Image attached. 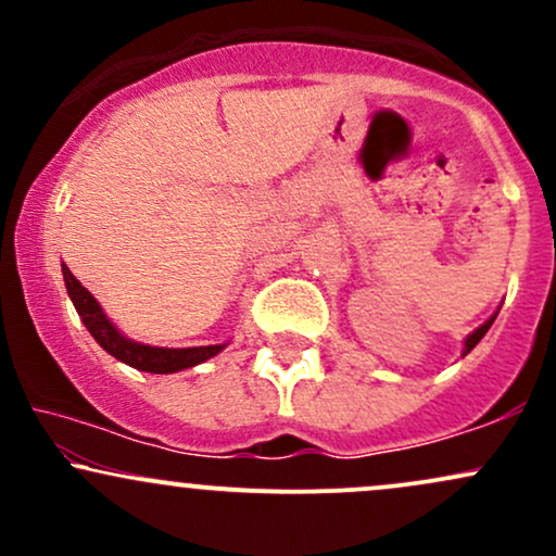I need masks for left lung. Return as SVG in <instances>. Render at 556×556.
<instances>
[{"instance_id":"8db88e82","label":"left lung","mask_w":556,"mask_h":556,"mask_svg":"<svg viewBox=\"0 0 556 556\" xmlns=\"http://www.w3.org/2000/svg\"><path fill=\"white\" fill-rule=\"evenodd\" d=\"M494 318H496V316H491V318H489V321H486V324H483V327H478V329L473 331V334H470V337H468V340H465V355H468V353H470V350H473V348H476V344H478V342H481V337H483V334H486V331H489V327H491V324H494Z\"/></svg>"}]
</instances>
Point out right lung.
I'll use <instances>...</instances> for the list:
<instances>
[{
    "label": "right lung",
    "instance_id": "add662e5",
    "mask_svg": "<svg viewBox=\"0 0 556 556\" xmlns=\"http://www.w3.org/2000/svg\"><path fill=\"white\" fill-rule=\"evenodd\" d=\"M62 274H65L70 300H73L75 308H78V316L83 318V324H86V329L91 331L93 340L99 342L106 353L114 355V358L127 363V366L138 368V371L175 374V371H182V368L198 366V363L214 358V355L222 353V348H225V344H208V348L169 350V348H151V344L127 340V337H123L112 327V321L104 316V311H101V305L96 303V298L73 277V271H70L65 264H62Z\"/></svg>",
    "mask_w": 556,
    "mask_h": 556
}]
</instances>
